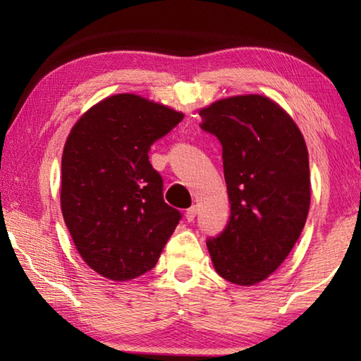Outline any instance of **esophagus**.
I'll return each mask as SVG.
<instances>
[{
  "instance_id": "obj_1",
  "label": "esophagus",
  "mask_w": 361,
  "mask_h": 361,
  "mask_svg": "<svg viewBox=\"0 0 361 361\" xmlns=\"http://www.w3.org/2000/svg\"><path fill=\"white\" fill-rule=\"evenodd\" d=\"M195 215H197V205H192L191 209L186 210V219H188V221H194Z\"/></svg>"
}]
</instances>
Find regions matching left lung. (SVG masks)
Listing matches in <instances>:
<instances>
[{"label":"left lung","instance_id":"obj_1","mask_svg":"<svg viewBox=\"0 0 361 361\" xmlns=\"http://www.w3.org/2000/svg\"><path fill=\"white\" fill-rule=\"evenodd\" d=\"M205 132L223 146L231 218L207 242L213 267L231 283L252 286L280 267L310 207L309 152L301 130L266 95H234L199 109Z\"/></svg>","mask_w":361,"mask_h":361}]
</instances>
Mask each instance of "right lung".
<instances>
[{
	"label": "right lung",
	"instance_id": "add662e5",
	"mask_svg": "<svg viewBox=\"0 0 361 361\" xmlns=\"http://www.w3.org/2000/svg\"><path fill=\"white\" fill-rule=\"evenodd\" d=\"M185 118L135 94L89 108L63 146L60 207L85 264L114 282L151 271L180 221L164 202L149 146Z\"/></svg>",
	"mask_w": 361,
	"mask_h": 361
}]
</instances>
